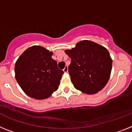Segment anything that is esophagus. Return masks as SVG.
<instances>
[{
	"label": "esophagus",
	"mask_w": 132,
	"mask_h": 132,
	"mask_svg": "<svg viewBox=\"0 0 132 132\" xmlns=\"http://www.w3.org/2000/svg\"><path fill=\"white\" fill-rule=\"evenodd\" d=\"M63 71L64 73H67V71H68V67L67 66H65V68L63 69Z\"/></svg>",
	"instance_id": "1"
}]
</instances>
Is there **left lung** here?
I'll list each match as a JSON object with an SVG mask.
<instances>
[{
    "instance_id": "obj_1",
    "label": "left lung",
    "mask_w": 132,
    "mask_h": 132,
    "mask_svg": "<svg viewBox=\"0 0 132 132\" xmlns=\"http://www.w3.org/2000/svg\"><path fill=\"white\" fill-rule=\"evenodd\" d=\"M65 53L71 59L69 73L75 88L93 94L105 87L112 65L107 49L91 41L83 40Z\"/></svg>"
}]
</instances>
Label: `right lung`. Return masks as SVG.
I'll return each mask as SVG.
<instances>
[{
	"label": "right lung",
	"mask_w": 132,
	"mask_h": 132,
	"mask_svg": "<svg viewBox=\"0 0 132 132\" xmlns=\"http://www.w3.org/2000/svg\"><path fill=\"white\" fill-rule=\"evenodd\" d=\"M52 55L44 47L34 45L27 49L16 62V80L30 97L45 99L57 90L63 71L59 69Z\"/></svg>",
	"instance_id": "right-lung-1"
}]
</instances>
